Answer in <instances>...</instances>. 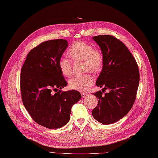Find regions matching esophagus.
I'll return each instance as SVG.
<instances>
[{"mask_svg": "<svg viewBox=\"0 0 158 158\" xmlns=\"http://www.w3.org/2000/svg\"><path fill=\"white\" fill-rule=\"evenodd\" d=\"M81 94V97L83 98H86V97L88 95V94H87V93H85V92H82Z\"/></svg>", "mask_w": 158, "mask_h": 158, "instance_id": "34e87169", "label": "esophagus"}]
</instances>
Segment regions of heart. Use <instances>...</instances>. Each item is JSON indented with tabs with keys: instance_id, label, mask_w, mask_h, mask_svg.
<instances>
[{
	"instance_id": "heart-1",
	"label": "heart",
	"mask_w": 158,
	"mask_h": 158,
	"mask_svg": "<svg viewBox=\"0 0 158 158\" xmlns=\"http://www.w3.org/2000/svg\"><path fill=\"white\" fill-rule=\"evenodd\" d=\"M67 55L75 62L81 61L83 63V71H90L98 73L103 66L104 55L102 49L94 47L91 44L83 41H77L69 47ZM59 67L64 76L70 77L73 73L72 61L67 57H61L59 60ZM94 83V79L90 74L75 76L69 81V85L72 89L86 91Z\"/></svg>"
}]
</instances>
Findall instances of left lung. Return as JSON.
I'll return each instance as SVG.
<instances>
[{
    "label": "left lung",
    "mask_w": 158,
    "mask_h": 158,
    "mask_svg": "<svg viewBox=\"0 0 158 158\" xmlns=\"http://www.w3.org/2000/svg\"><path fill=\"white\" fill-rule=\"evenodd\" d=\"M104 55V63L96 85L103 87L94 93L98 103L93 117L104 125L119 121L130 111L136 99L139 71L134 56L121 40L112 35L93 37ZM110 89L108 93L104 90Z\"/></svg>",
    "instance_id": "8db88e82"
}]
</instances>
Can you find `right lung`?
<instances>
[{
    "mask_svg": "<svg viewBox=\"0 0 158 158\" xmlns=\"http://www.w3.org/2000/svg\"><path fill=\"white\" fill-rule=\"evenodd\" d=\"M67 46L62 39L43 42L29 51L21 69L24 106L36 123L48 129L66 125L72 106L81 98L77 91H61L67 83L58 63Z\"/></svg>",
    "mask_w": 158,
    "mask_h": 158,
    "instance_id": "add662e5",
    "label": "right lung"
}]
</instances>
